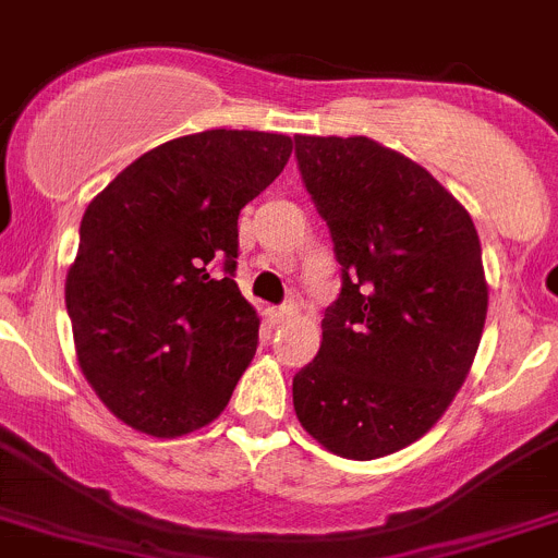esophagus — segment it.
Instances as JSON below:
<instances>
[{
    "label": "esophagus",
    "mask_w": 558,
    "mask_h": 558,
    "mask_svg": "<svg viewBox=\"0 0 558 558\" xmlns=\"http://www.w3.org/2000/svg\"><path fill=\"white\" fill-rule=\"evenodd\" d=\"M294 316H298V305H294V303H286V305H280V308L272 311V319H275V323H278V325L291 323Z\"/></svg>",
    "instance_id": "obj_1"
}]
</instances>
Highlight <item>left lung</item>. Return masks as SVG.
<instances>
[{"instance_id": "obj_1", "label": "left lung", "mask_w": 558, "mask_h": 558, "mask_svg": "<svg viewBox=\"0 0 558 558\" xmlns=\"http://www.w3.org/2000/svg\"><path fill=\"white\" fill-rule=\"evenodd\" d=\"M294 144L341 264L294 411L330 453L380 459L428 434L470 375L489 305L478 230L428 169L366 135Z\"/></svg>"}]
</instances>
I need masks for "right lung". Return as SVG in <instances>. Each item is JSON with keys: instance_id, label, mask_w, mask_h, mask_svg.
<instances>
[{"instance_id": "add662e5", "label": "right lung", "mask_w": 558, "mask_h": 558, "mask_svg": "<svg viewBox=\"0 0 558 558\" xmlns=\"http://www.w3.org/2000/svg\"><path fill=\"white\" fill-rule=\"evenodd\" d=\"M291 138L205 130L149 149L88 203L66 275L80 369L130 428L214 423L258 348L235 286L239 214L289 163Z\"/></svg>"}]
</instances>
